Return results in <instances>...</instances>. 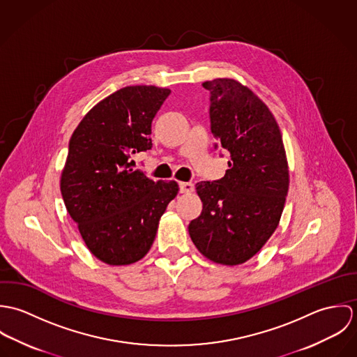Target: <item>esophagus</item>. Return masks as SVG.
Instances as JSON below:
<instances>
[{"label": "esophagus", "instance_id": "34e87169", "mask_svg": "<svg viewBox=\"0 0 357 357\" xmlns=\"http://www.w3.org/2000/svg\"><path fill=\"white\" fill-rule=\"evenodd\" d=\"M180 191L183 194H191L194 191V184L192 183H180Z\"/></svg>", "mask_w": 357, "mask_h": 357}]
</instances>
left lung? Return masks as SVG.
I'll use <instances>...</instances> for the list:
<instances>
[{
    "instance_id": "1",
    "label": "left lung",
    "mask_w": 357,
    "mask_h": 357,
    "mask_svg": "<svg viewBox=\"0 0 357 357\" xmlns=\"http://www.w3.org/2000/svg\"><path fill=\"white\" fill-rule=\"evenodd\" d=\"M202 85L210 92L211 133L231 160L221 180L197 184L204 208L188 231L201 255L234 266L257 255L279 225L287 156L273 114L252 89L232 78Z\"/></svg>"
}]
</instances>
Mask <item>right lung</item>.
Returning a JSON list of instances; mask_svg holds the SVG:
<instances>
[{
	"label": "right lung",
	"instance_id": "right-lung-1",
	"mask_svg": "<svg viewBox=\"0 0 357 357\" xmlns=\"http://www.w3.org/2000/svg\"><path fill=\"white\" fill-rule=\"evenodd\" d=\"M170 89L126 86L92 107L75 128L60 191L98 259L130 265L153 246L159 220L178 194L176 181H153L133 169V153L151 149V123Z\"/></svg>",
	"mask_w": 357,
	"mask_h": 357
}]
</instances>
